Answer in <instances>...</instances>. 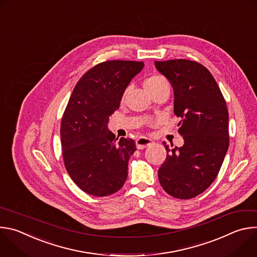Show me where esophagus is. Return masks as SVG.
<instances>
[{
    "mask_svg": "<svg viewBox=\"0 0 257 257\" xmlns=\"http://www.w3.org/2000/svg\"><path fill=\"white\" fill-rule=\"evenodd\" d=\"M135 143H136V148L138 150H143L146 148V146L151 145L153 143V140L150 138H146V137H139Z\"/></svg>",
    "mask_w": 257,
    "mask_h": 257,
    "instance_id": "obj_1",
    "label": "esophagus"
}]
</instances>
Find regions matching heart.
<instances>
[{
    "label": "heart",
    "instance_id": "b5f03b06",
    "mask_svg": "<svg viewBox=\"0 0 257 257\" xmlns=\"http://www.w3.org/2000/svg\"><path fill=\"white\" fill-rule=\"evenodd\" d=\"M164 83H166V80L160 76V75H152L146 78L143 82V86L145 90L148 91L151 95L157 91Z\"/></svg>",
    "mask_w": 257,
    "mask_h": 257
}]
</instances>
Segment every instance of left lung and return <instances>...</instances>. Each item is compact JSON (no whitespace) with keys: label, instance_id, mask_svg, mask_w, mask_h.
Returning <instances> with one entry per match:
<instances>
[{"label":"left lung","instance_id":"obj_1","mask_svg":"<svg viewBox=\"0 0 257 257\" xmlns=\"http://www.w3.org/2000/svg\"><path fill=\"white\" fill-rule=\"evenodd\" d=\"M174 89V113L181 118V148L163 142L167 159L159 169L163 189L179 199L205 191L216 178L229 148V114L211 73L196 61H156Z\"/></svg>","mask_w":257,"mask_h":257}]
</instances>
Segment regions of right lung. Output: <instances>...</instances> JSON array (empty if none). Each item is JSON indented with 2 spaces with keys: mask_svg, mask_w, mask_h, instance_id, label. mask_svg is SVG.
Wrapping results in <instances>:
<instances>
[{
  "mask_svg": "<svg viewBox=\"0 0 257 257\" xmlns=\"http://www.w3.org/2000/svg\"><path fill=\"white\" fill-rule=\"evenodd\" d=\"M143 67V62L136 61L99 63L79 79L69 98L61 122L63 160L73 182L87 194L112 195L127 179L135 142L118 140L106 124Z\"/></svg>",
  "mask_w": 257,
  "mask_h": 257,
  "instance_id": "obj_1",
  "label": "right lung"
}]
</instances>
